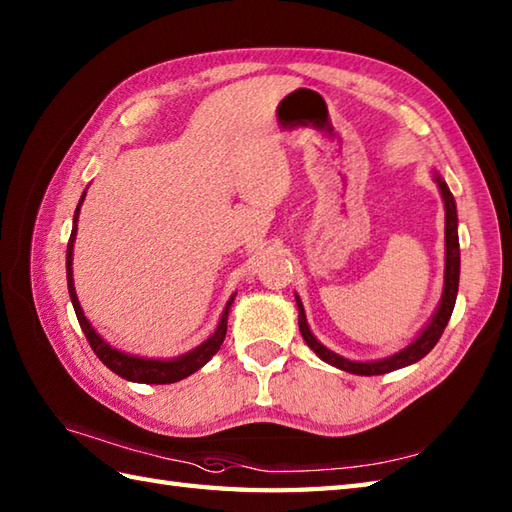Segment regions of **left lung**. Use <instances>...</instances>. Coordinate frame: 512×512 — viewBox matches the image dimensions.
<instances>
[{"mask_svg":"<svg viewBox=\"0 0 512 512\" xmlns=\"http://www.w3.org/2000/svg\"><path fill=\"white\" fill-rule=\"evenodd\" d=\"M438 180V187L442 193V200H444V211H447V217H444V239H447V264H444V292H442V301H440V308L438 312L433 314L431 323L427 328L422 330V334L418 336L416 341H413L405 350L383 358V361H374V363H356V361H347V358L339 356L330 352L328 347H323L317 339H314L310 328H308V321H306V312H303L301 301L297 299V306H299V330L301 336L306 339V343L312 347L314 352L319 354V358H323L325 363H330L339 369H345V372L350 374H358V376H378V374H387V372H394V369L400 367H407L411 363L420 361V358L427 356L436 343L440 341V336L447 328V323L451 319V312L455 306V297H458V284H460V239H458V211H455V200L449 191L447 184H444L440 178Z\"/></svg>","mask_w":512,"mask_h":512,"instance_id":"8db88e82","label":"left lung"}]
</instances>
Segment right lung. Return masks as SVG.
I'll list each match as a JSON object with an SVG mask.
<instances>
[{
  "label": "right lung",
  "mask_w": 512,
  "mask_h": 512,
  "mask_svg": "<svg viewBox=\"0 0 512 512\" xmlns=\"http://www.w3.org/2000/svg\"><path fill=\"white\" fill-rule=\"evenodd\" d=\"M85 198V191L81 195V202ZM81 202L74 211V226H72V235L68 242V253H65V270H68V290H70V299L76 312V319H79L81 330L88 339L90 347L94 354L101 358V363L112 369L114 374H118L125 380H132V383H147V385H169V383H178V380L191 376L193 372H198L202 365L211 361V356L220 350V345L224 343L226 336V319H228V310H231V301L226 303L224 314L220 319V325L217 330L206 339L200 347H195L193 352L173 358V361H149V358H136V356H127L123 352L114 350V347L107 345L99 334L94 332L90 321L83 317V310L79 306V299H76V290H74V279H72V248H74V237H76V220H79V211H81Z\"/></svg>",
  "instance_id": "add662e5"
}]
</instances>
